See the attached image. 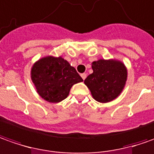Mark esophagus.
<instances>
[{
    "label": "esophagus",
    "mask_w": 154,
    "mask_h": 154,
    "mask_svg": "<svg viewBox=\"0 0 154 154\" xmlns=\"http://www.w3.org/2000/svg\"><path fill=\"white\" fill-rule=\"evenodd\" d=\"M81 77H82V79L84 80L86 77H87V74H86V73H82Z\"/></svg>",
    "instance_id": "obj_1"
}]
</instances>
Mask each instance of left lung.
I'll use <instances>...</instances> for the list:
<instances>
[{"label": "left lung", "instance_id": "obj_1", "mask_svg": "<svg viewBox=\"0 0 154 154\" xmlns=\"http://www.w3.org/2000/svg\"><path fill=\"white\" fill-rule=\"evenodd\" d=\"M94 72L84 80L93 98L100 103L116 99L123 90L127 78L125 65L116 60H102L92 63Z\"/></svg>", "mask_w": 154, "mask_h": 154}]
</instances>
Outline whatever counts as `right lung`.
<instances>
[{
    "label": "right lung",
    "instance_id": "obj_1",
    "mask_svg": "<svg viewBox=\"0 0 154 154\" xmlns=\"http://www.w3.org/2000/svg\"><path fill=\"white\" fill-rule=\"evenodd\" d=\"M31 79L37 93L50 103H59L69 94L71 88L82 78L61 56H46L33 64Z\"/></svg>",
    "mask_w": 154,
    "mask_h": 154
}]
</instances>
